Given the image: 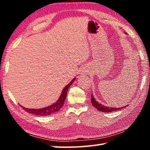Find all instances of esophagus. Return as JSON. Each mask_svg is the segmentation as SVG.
<instances>
[{"label": "esophagus", "instance_id": "34e87169", "mask_svg": "<svg viewBox=\"0 0 150 150\" xmlns=\"http://www.w3.org/2000/svg\"><path fill=\"white\" fill-rule=\"evenodd\" d=\"M85 73V72H84V71H83V73H81V75H84Z\"/></svg>", "mask_w": 150, "mask_h": 150}]
</instances>
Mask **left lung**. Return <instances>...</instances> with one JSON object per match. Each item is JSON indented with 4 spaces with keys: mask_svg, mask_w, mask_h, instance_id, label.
Listing matches in <instances>:
<instances>
[{
    "mask_svg": "<svg viewBox=\"0 0 150 150\" xmlns=\"http://www.w3.org/2000/svg\"><path fill=\"white\" fill-rule=\"evenodd\" d=\"M125 34H127L125 32ZM91 103H92V105L95 106V107L99 111L103 112H111L115 111V110H122V109L124 108L125 107H126L128 105H126L124 106H122V107H120V108H115V107H110V106H106L105 105H102L96 101V99L95 98V97L93 96V95L92 93L91 95Z\"/></svg>",
    "mask_w": 150,
    "mask_h": 150,
    "instance_id": "8db88e82",
    "label": "left lung"
}]
</instances>
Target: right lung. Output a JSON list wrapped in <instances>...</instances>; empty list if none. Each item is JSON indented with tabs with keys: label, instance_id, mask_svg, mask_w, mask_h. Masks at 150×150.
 I'll use <instances>...</instances> for the list:
<instances>
[{
	"label": "right lung",
	"instance_id": "1",
	"mask_svg": "<svg viewBox=\"0 0 150 150\" xmlns=\"http://www.w3.org/2000/svg\"><path fill=\"white\" fill-rule=\"evenodd\" d=\"M75 80V78L73 79V80L71 81V82L69 83H68V84L66 85L64 88H63V89L62 91V93H61L60 95L59 98H58V100L56 101V102L54 104H52V105L46 106V107L38 108V109L27 108L21 106L22 108L30 114L40 116H49L50 115H52V114L55 113L56 112L59 111L61 109V108L62 107V106L63 105V104H64V102L65 100L67 91L69 89L70 86L73 84V82H74Z\"/></svg>",
	"mask_w": 150,
	"mask_h": 150
}]
</instances>
